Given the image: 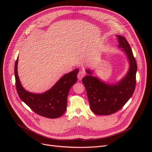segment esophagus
<instances>
[{"label": "esophagus", "instance_id": "1", "mask_svg": "<svg viewBox=\"0 0 152 152\" xmlns=\"http://www.w3.org/2000/svg\"><path fill=\"white\" fill-rule=\"evenodd\" d=\"M85 72L84 71H80L77 75V78L79 80H82V79L85 76Z\"/></svg>", "mask_w": 152, "mask_h": 152}]
</instances>
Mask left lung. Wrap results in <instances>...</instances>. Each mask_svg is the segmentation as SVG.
I'll use <instances>...</instances> for the list:
<instances>
[{
	"label": "left lung",
	"mask_w": 152,
	"mask_h": 152,
	"mask_svg": "<svg viewBox=\"0 0 152 152\" xmlns=\"http://www.w3.org/2000/svg\"><path fill=\"white\" fill-rule=\"evenodd\" d=\"M117 37L118 47L122 48L129 61L130 67L127 75L115 84H107L92 75L86 76L82 80L91 110L97 115H107L119 111L131 97L135 88L136 60L126 39L121 35ZM86 72L92 74L90 70H86Z\"/></svg>",
	"instance_id": "8db88e82"
}]
</instances>
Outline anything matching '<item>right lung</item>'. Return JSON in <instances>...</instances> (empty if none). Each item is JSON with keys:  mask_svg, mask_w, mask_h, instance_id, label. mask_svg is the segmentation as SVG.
I'll return each instance as SVG.
<instances>
[{"mask_svg": "<svg viewBox=\"0 0 152 152\" xmlns=\"http://www.w3.org/2000/svg\"><path fill=\"white\" fill-rule=\"evenodd\" d=\"M17 58L14 66L17 93L23 102L37 114L49 118L62 116L67 109V97L72 86L77 82L79 69L64 75L48 91L35 94L28 92L21 85L17 72Z\"/></svg>", "mask_w": 152, "mask_h": 152, "instance_id": "right-lung-1", "label": "right lung"}]
</instances>
